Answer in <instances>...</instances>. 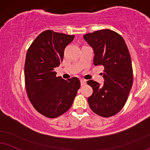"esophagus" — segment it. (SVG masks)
I'll use <instances>...</instances> for the list:
<instances>
[{
    "mask_svg": "<svg viewBox=\"0 0 150 150\" xmlns=\"http://www.w3.org/2000/svg\"><path fill=\"white\" fill-rule=\"evenodd\" d=\"M86 84V81L83 80V79H81V86H83Z\"/></svg>",
    "mask_w": 150,
    "mask_h": 150,
    "instance_id": "1",
    "label": "esophagus"
}]
</instances>
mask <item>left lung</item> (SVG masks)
<instances>
[{
    "instance_id": "1",
    "label": "left lung",
    "mask_w": 150,
    "mask_h": 150,
    "mask_svg": "<svg viewBox=\"0 0 150 150\" xmlns=\"http://www.w3.org/2000/svg\"><path fill=\"white\" fill-rule=\"evenodd\" d=\"M83 38L94 49V64L104 67L103 86L93 80L87 82L93 90L88 103L98 115L111 117L122 110L132 89L134 75L130 53L122 37L113 30L95 31Z\"/></svg>"
}]
</instances>
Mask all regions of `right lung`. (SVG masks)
I'll return each instance as SVG.
<instances>
[{"label": "right lung", "instance_id": "obj_1", "mask_svg": "<svg viewBox=\"0 0 150 150\" xmlns=\"http://www.w3.org/2000/svg\"><path fill=\"white\" fill-rule=\"evenodd\" d=\"M74 38V35L47 30L28 49L24 67L27 95L35 109L47 117H58L67 111L80 88L78 78L64 80L57 77L54 71Z\"/></svg>", "mask_w": 150, "mask_h": 150}]
</instances>
